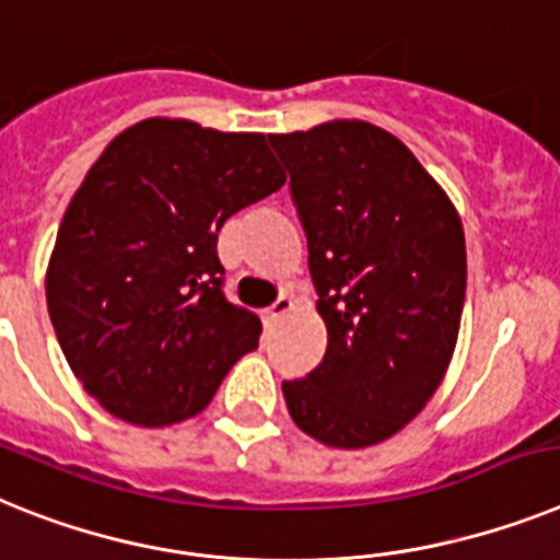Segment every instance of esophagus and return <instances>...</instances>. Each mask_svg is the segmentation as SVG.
<instances>
[{
  "mask_svg": "<svg viewBox=\"0 0 560 560\" xmlns=\"http://www.w3.org/2000/svg\"><path fill=\"white\" fill-rule=\"evenodd\" d=\"M290 310H293V299H290V295H279V299H276V302H272L270 307H267L265 322L267 324H279L281 318L288 316Z\"/></svg>",
  "mask_w": 560,
  "mask_h": 560,
  "instance_id": "esophagus-1",
  "label": "esophagus"
}]
</instances>
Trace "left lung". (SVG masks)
Here are the masks:
<instances>
[{
    "instance_id": "obj_1",
    "label": "left lung",
    "mask_w": 560,
    "mask_h": 560,
    "mask_svg": "<svg viewBox=\"0 0 560 560\" xmlns=\"http://www.w3.org/2000/svg\"><path fill=\"white\" fill-rule=\"evenodd\" d=\"M307 236L327 352L281 382L299 430L359 450L424 410L453 359L467 290L462 219L410 148L370 121L270 136Z\"/></svg>"
}]
</instances>
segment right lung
<instances>
[{"label": "right lung", "mask_w": 560, "mask_h": 560, "mask_svg": "<svg viewBox=\"0 0 560 560\" xmlns=\"http://www.w3.org/2000/svg\"><path fill=\"white\" fill-rule=\"evenodd\" d=\"M261 133L144 119L96 159L59 224L45 293L82 387L110 416L167 427L210 404L258 347L215 253L230 215L284 185Z\"/></svg>", "instance_id": "add662e5"}]
</instances>
